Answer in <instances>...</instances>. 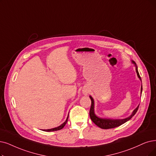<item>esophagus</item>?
<instances>
[{
	"mask_svg": "<svg viewBox=\"0 0 156 156\" xmlns=\"http://www.w3.org/2000/svg\"><path fill=\"white\" fill-rule=\"evenodd\" d=\"M89 93V90H84V91H83V94L84 95H87Z\"/></svg>",
	"mask_w": 156,
	"mask_h": 156,
	"instance_id": "obj_1",
	"label": "esophagus"
}]
</instances>
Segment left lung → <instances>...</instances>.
Returning a JSON list of instances; mask_svg holds the SVG:
<instances>
[{
  "instance_id": "obj_1",
  "label": "left lung",
  "mask_w": 156,
  "mask_h": 156,
  "mask_svg": "<svg viewBox=\"0 0 156 156\" xmlns=\"http://www.w3.org/2000/svg\"><path fill=\"white\" fill-rule=\"evenodd\" d=\"M132 63L136 67V72L137 73V76H138V78L141 81V79L140 77V76L139 74L138 70V66H137L136 64L134 61H131ZM142 85L141 87V93H142ZM90 98L91 101V108L90 110V116L91 120L93 121V122L94 123L95 125H97L98 127L104 129H112V128H115L116 127L120 126L124 123L127 122L129 121L130 119H131V118L136 113L138 109L139 105L140 104L137 106V108L134 109L133 111L132 114L130 115L129 116L126 118H123V119H111V118H101L97 116L95 113V102H94V100H93V97L90 95Z\"/></svg>"
}]
</instances>
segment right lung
Here are the masks:
<instances>
[{
    "label": "right lung",
    "instance_id": "obj_1",
    "mask_svg": "<svg viewBox=\"0 0 156 156\" xmlns=\"http://www.w3.org/2000/svg\"><path fill=\"white\" fill-rule=\"evenodd\" d=\"M68 116H67V118H66V120H65V122H63V123L61 124V125H60L59 126H58V127H57L52 128V129H44V130H44V131H46V132H52V131H55V130H61V129H63V128L65 127V126L66 125V122H67V121H68Z\"/></svg>",
    "mask_w": 156,
    "mask_h": 156
}]
</instances>
